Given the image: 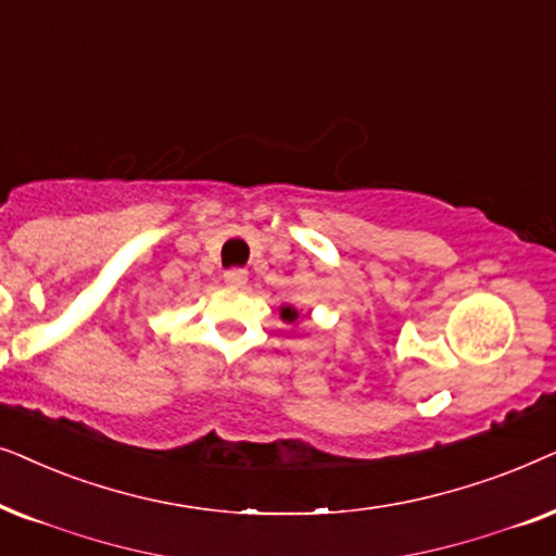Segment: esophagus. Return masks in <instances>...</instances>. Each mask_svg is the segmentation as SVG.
Wrapping results in <instances>:
<instances>
[{"label": "esophagus", "instance_id": "34e87169", "mask_svg": "<svg viewBox=\"0 0 556 556\" xmlns=\"http://www.w3.org/2000/svg\"><path fill=\"white\" fill-rule=\"evenodd\" d=\"M224 279H226V285H231V287H243L249 282V271L247 269H226Z\"/></svg>", "mask_w": 556, "mask_h": 556}]
</instances>
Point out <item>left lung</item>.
I'll use <instances>...</instances> for the list:
<instances>
[{"instance_id": "left-lung-1", "label": "left lung", "mask_w": 556, "mask_h": 556, "mask_svg": "<svg viewBox=\"0 0 556 556\" xmlns=\"http://www.w3.org/2000/svg\"><path fill=\"white\" fill-rule=\"evenodd\" d=\"M298 317H300V313L294 307H290V305H285L282 307V320H287V323H298Z\"/></svg>"}]
</instances>
